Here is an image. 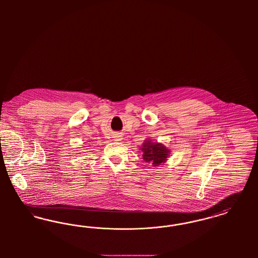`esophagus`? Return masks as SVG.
Segmentation results:
<instances>
[{
    "mask_svg": "<svg viewBox=\"0 0 258 258\" xmlns=\"http://www.w3.org/2000/svg\"><path fill=\"white\" fill-rule=\"evenodd\" d=\"M114 138H115L116 141H121V140L123 139V136L121 135H119V134H117V135H115Z\"/></svg>",
    "mask_w": 258,
    "mask_h": 258,
    "instance_id": "obj_1",
    "label": "esophagus"
}]
</instances>
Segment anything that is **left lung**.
Returning <instances> with one entry per match:
<instances>
[{
	"label": "left lung",
	"mask_w": 258,
	"mask_h": 258,
	"mask_svg": "<svg viewBox=\"0 0 258 258\" xmlns=\"http://www.w3.org/2000/svg\"><path fill=\"white\" fill-rule=\"evenodd\" d=\"M142 151V159L148 163H152L154 167L162 165L170 155V150L165 147L162 143L160 142H153L150 138L144 140L142 147L140 148Z\"/></svg>",
	"instance_id": "left-lung-1"
}]
</instances>
